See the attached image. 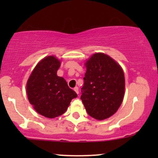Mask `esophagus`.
I'll use <instances>...</instances> for the list:
<instances>
[{
    "label": "esophagus",
    "instance_id": "34e87169",
    "mask_svg": "<svg viewBox=\"0 0 158 158\" xmlns=\"http://www.w3.org/2000/svg\"><path fill=\"white\" fill-rule=\"evenodd\" d=\"M74 90H75L76 93H77V94H79V88H78V87H76V88H74Z\"/></svg>",
    "mask_w": 158,
    "mask_h": 158
}]
</instances>
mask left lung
I'll return each instance as SVG.
<instances>
[{
  "mask_svg": "<svg viewBox=\"0 0 158 158\" xmlns=\"http://www.w3.org/2000/svg\"><path fill=\"white\" fill-rule=\"evenodd\" d=\"M85 67L81 99L90 117L103 120L115 114L122 104L124 73L117 62L102 52L94 54Z\"/></svg>",
  "mask_w": 158,
  "mask_h": 158,
  "instance_id": "left-lung-1",
  "label": "left lung"
}]
</instances>
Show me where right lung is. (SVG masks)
Returning a JSON list of instances; mask_svg holds the SVG:
<instances>
[{"label": "right lung", "mask_w": 158, "mask_h": 158, "mask_svg": "<svg viewBox=\"0 0 158 158\" xmlns=\"http://www.w3.org/2000/svg\"><path fill=\"white\" fill-rule=\"evenodd\" d=\"M61 62L55 56H47L35 66L27 83L29 102L34 109L48 118H55L68 109L77 94L64 78L58 77Z\"/></svg>", "instance_id": "add662e5"}]
</instances>
